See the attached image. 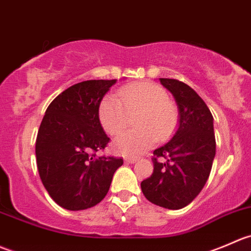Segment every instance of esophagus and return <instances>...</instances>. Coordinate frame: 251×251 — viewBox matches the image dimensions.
I'll use <instances>...</instances> for the list:
<instances>
[{"label":"esophagus","mask_w":251,"mask_h":251,"mask_svg":"<svg viewBox=\"0 0 251 251\" xmlns=\"http://www.w3.org/2000/svg\"><path fill=\"white\" fill-rule=\"evenodd\" d=\"M125 161H126V162H128V163H135L136 161H138V158L130 157V156H126V157H125Z\"/></svg>","instance_id":"esophagus-1"}]
</instances>
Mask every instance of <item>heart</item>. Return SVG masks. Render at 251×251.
Masks as SVG:
<instances>
[{
	"label": "heart",
	"instance_id": "obj_1",
	"mask_svg": "<svg viewBox=\"0 0 251 251\" xmlns=\"http://www.w3.org/2000/svg\"><path fill=\"white\" fill-rule=\"evenodd\" d=\"M118 98L108 95L99 105V121L108 134L120 133L134 120L136 130L121 133L113 141V148L122 155H138L148 150L156 138L166 140L177 125V110L168 100V94L155 83H134L118 90Z\"/></svg>",
	"mask_w": 251,
	"mask_h": 251
}]
</instances>
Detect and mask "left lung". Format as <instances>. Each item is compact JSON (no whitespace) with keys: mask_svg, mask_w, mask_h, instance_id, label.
Wrapping results in <instances>:
<instances>
[{"mask_svg":"<svg viewBox=\"0 0 251 251\" xmlns=\"http://www.w3.org/2000/svg\"><path fill=\"white\" fill-rule=\"evenodd\" d=\"M179 110L173 138L153 151V172L141 182L146 199L157 206L179 210L199 195L216 155L213 117L201 98L177 79L160 78Z\"/></svg>","mask_w":251,"mask_h":251,"instance_id":"obj_1","label":"left lung"}]
</instances>
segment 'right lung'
I'll return each instance as SVG.
<instances>
[{
  "label": "right lung",
  "instance_id": "add662e5",
  "mask_svg": "<svg viewBox=\"0 0 251 251\" xmlns=\"http://www.w3.org/2000/svg\"><path fill=\"white\" fill-rule=\"evenodd\" d=\"M74 84L49 105L38 131L36 163L45 189L56 204L79 211L95 206L110 189L123 158L100 156L110 138L99 121V105L116 83Z\"/></svg>",
  "mask_w": 251,
  "mask_h": 251
}]
</instances>
